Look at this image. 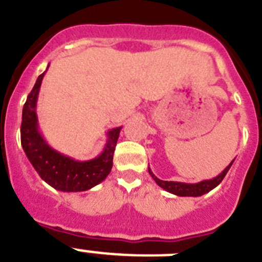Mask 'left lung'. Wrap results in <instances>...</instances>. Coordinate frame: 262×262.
<instances>
[{"label":"left lung","mask_w":262,"mask_h":262,"mask_svg":"<svg viewBox=\"0 0 262 262\" xmlns=\"http://www.w3.org/2000/svg\"><path fill=\"white\" fill-rule=\"evenodd\" d=\"M233 161H235V160H232L230 165L227 166V168L224 169L223 172H222L219 176L211 178V180H205V181L196 182V184H185V182H176V181H163V180H160V178H157L156 176L154 174L151 168H148V172H149L151 177L155 180V182H156L160 187H163L164 190L169 191V193L176 194V195L178 196H201L203 195V194L211 191L214 187H216L217 185L223 181V178L226 177L227 172L230 170Z\"/></svg>","instance_id":"8db88e82"}]
</instances>
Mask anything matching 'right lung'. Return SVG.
Returning <instances> with one entry per match:
<instances>
[{
	"label": "right lung",
	"instance_id": "right-lung-1",
	"mask_svg": "<svg viewBox=\"0 0 262 262\" xmlns=\"http://www.w3.org/2000/svg\"><path fill=\"white\" fill-rule=\"evenodd\" d=\"M50 67V66H48ZM47 67V69H48ZM46 69V72H47ZM43 72L27 96L22 111L20 143L27 159L43 181L60 191L77 193L89 190L102 182L113 168V156L122 127L107 131V142L101 155L86 161H78L53 149L39 131L36 102L40 90Z\"/></svg>",
	"mask_w": 262,
	"mask_h": 262
}]
</instances>
